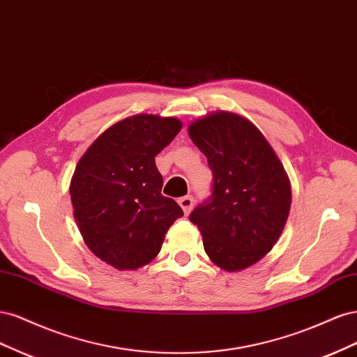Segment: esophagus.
Masks as SVG:
<instances>
[{
    "label": "esophagus",
    "instance_id": "esophagus-1",
    "mask_svg": "<svg viewBox=\"0 0 357 357\" xmlns=\"http://www.w3.org/2000/svg\"><path fill=\"white\" fill-rule=\"evenodd\" d=\"M178 204H180V207L183 208V211H185V214H189L193 208V198L190 195L183 197V198L178 199Z\"/></svg>",
    "mask_w": 357,
    "mask_h": 357
}]
</instances>
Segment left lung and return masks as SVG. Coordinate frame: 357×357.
<instances>
[{
    "label": "left lung",
    "instance_id": "1",
    "mask_svg": "<svg viewBox=\"0 0 357 357\" xmlns=\"http://www.w3.org/2000/svg\"><path fill=\"white\" fill-rule=\"evenodd\" d=\"M213 171L211 197L189 215L204 250L225 271H240L271 250L289 218L290 181L262 132L247 119L215 112L189 125Z\"/></svg>",
    "mask_w": 357,
    "mask_h": 357
}]
</instances>
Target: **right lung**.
<instances>
[{"label": "right lung", "mask_w": 357, "mask_h": 357, "mask_svg": "<svg viewBox=\"0 0 357 357\" xmlns=\"http://www.w3.org/2000/svg\"><path fill=\"white\" fill-rule=\"evenodd\" d=\"M176 117L135 114L86 150L70 185L74 219L91 252L117 269L144 266L160 252L180 205L160 193L155 156L180 132Z\"/></svg>", "instance_id": "obj_1"}]
</instances>
